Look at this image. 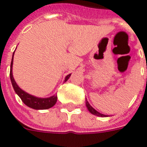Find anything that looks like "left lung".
I'll return each mask as SVG.
<instances>
[{
  "mask_svg": "<svg viewBox=\"0 0 147 147\" xmlns=\"http://www.w3.org/2000/svg\"><path fill=\"white\" fill-rule=\"evenodd\" d=\"M86 107H87L88 110L91 112L92 114H93V115H97V116H100V117H105L106 115H102V114L99 113L98 111H97L96 110H95V109L92 108L91 105H90V103L88 102L87 100H86Z\"/></svg>",
  "mask_w": 147,
  "mask_h": 147,
  "instance_id": "8db88e82",
  "label": "left lung"
}]
</instances>
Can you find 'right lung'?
Here are the masks:
<instances>
[{
	"label": "right lung",
	"instance_id": "obj_1",
	"mask_svg": "<svg viewBox=\"0 0 147 147\" xmlns=\"http://www.w3.org/2000/svg\"><path fill=\"white\" fill-rule=\"evenodd\" d=\"M13 55L14 52L13 54V57L12 61H11V64H10V80L12 83L13 87L14 90L16 93L20 96V98H21V100L23 101V103L26 105H27L29 108H32L33 109H48L51 108L52 106L55 105V103L57 102V95H54V96L49 97V98H38V97H35V96L29 95L27 92H24L23 90H22L19 87L17 84L16 83L15 80L13 79L12 74V67H13ZM70 75H67L65 77L64 82H66L69 77H70Z\"/></svg>",
	"mask_w": 147,
	"mask_h": 147
}]
</instances>
